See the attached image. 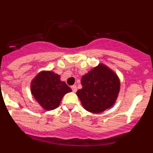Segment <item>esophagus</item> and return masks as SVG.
I'll return each instance as SVG.
<instances>
[{
    "instance_id": "34e87169",
    "label": "esophagus",
    "mask_w": 153,
    "mask_h": 153,
    "mask_svg": "<svg viewBox=\"0 0 153 153\" xmlns=\"http://www.w3.org/2000/svg\"><path fill=\"white\" fill-rule=\"evenodd\" d=\"M71 89H72V90L74 92V93H76V90H77V87H76V85H73V86H71Z\"/></svg>"
}]
</instances>
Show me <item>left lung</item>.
Masks as SVG:
<instances>
[{"label": "left lung", "mask_w": 153, "mask_h": 153, "mask_svg": "<svg viewBox=\"0 0 153 153\" xmlns=\"http://www.w3.org/2000/svg\"><path fill=\"white\" fill-rule=\"evenodd\" d=\"M82 89L76 92L86 110L100 113L116 102L120 90L118 76L110 68L100 63L81 78Z\"/></svg>", "instance_id": "8db88e82"}]
</instances>
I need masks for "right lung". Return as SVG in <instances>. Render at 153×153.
<instances>
[{
  "instance_id": "obj_1",
  "label": "right lung",
  "mask_w": 153,
  "mask_h": 153,
  "mask_svg": "<svg viewBox=\"0 0 153 153\" xmlns=\"http://www.w3.org/2000/svg\"><path fill=\"white\" fill-rule=\"evenodd\" d=\"M31 93L36 101L46 110H53L60 106L63 96L72 90L60 80V75L44 70L32 79Z\"/></svg>"
}]
</instances>
